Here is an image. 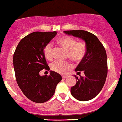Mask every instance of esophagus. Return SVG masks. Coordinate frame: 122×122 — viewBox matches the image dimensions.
Here are the masks:
<instances>
[{
  "label": "esophagus",
  "mask_w": 122,
  "mask_h": 122,
  "mask_svg": "<svg viewBox=\"0 0 122 122\" xmlns=\"http://www.w3.org/2000/svg\"><path fill=\"white\" fill-rule=\"evenodd\" d=\"M67 76H65V75H63V76H62V78H63V79H65V78H67Z\"/></svg>",
  "instance_id": "esophagus-1"
}]
</instances>
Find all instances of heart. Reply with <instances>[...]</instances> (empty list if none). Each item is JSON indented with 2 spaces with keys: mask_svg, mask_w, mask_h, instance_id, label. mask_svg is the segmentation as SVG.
Here are the masks:
<instances>
[{
  "mask_svg": "<svg viewBox=\"0 0 122 122\" xmlns=\"http://www.w3.org/2000/svg\"><path fill=\"white\" fill-rule=\"evenodd\" d=\"M57 43L60 46L66 50V57H68L74 62H80L85 58L87 52V46L83 41H76L70 36H63L57 40ZM44 56L48 60L53 59L52 46L49 43L45 46L43 50ZM73 65L70 61H59L56 60L51 63V68L52 71L60 74H66L70 71Z\"/></svg>",
  "mask_w": 122,
  "mask_h": 122,
  "instance_id": "heart-1",
  "label": "heart"
}]
</instances>
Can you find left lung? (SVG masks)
Listing matches in <instances>:
<instances>
[{"instance_id": "obj_1", "label": "left lung", "mask_w": 122, "mask_h": 122, "mask_svg": "<svg viewBox=\"0 0 122 122\" xmlns=\"http://www.w3.org/2000/svg\"><path fill=\"white\" fill-rule=\"evenodd\" d=\"M66 34L80 37L86 42L87 52L85 58L75 69L78 73L84 71L85 76L76 78V84L71 88V95L81 101L95 97L101 91L107 75V59L106 49L98 38L84 30L65 31Z\"/></svg>"}]
</instances>
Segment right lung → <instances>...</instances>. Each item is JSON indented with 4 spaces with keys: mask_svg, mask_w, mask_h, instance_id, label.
Returning a JSON list of instances; mask_svg holds the SVG:
<instances>
[{
    "mask_svg": "<svg viewBox=\"0 0 122 122\" xmlns=\"http://www.w3.org/2000/svg\"><path fill=\"white\" fill-rule=\"evenodd\" d=\"M56 34V31L33 32L20 41L13 54L18 85L27 98L34 102L49 101L62 79L60 74L53 71L49 75H39L41 70H49L43 50Z\"/></svg>",
    "mask_w": 122,
    "mask_h": 122,
    "instance_id": "add662e5",
    "label": "right lung"
}]
</instances>
